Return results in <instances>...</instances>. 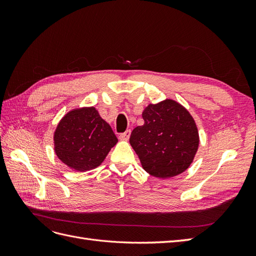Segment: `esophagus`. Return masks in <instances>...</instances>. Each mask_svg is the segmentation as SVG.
Returning a JSON list of instances; mask_svg holds the SVG:
<instances>
[{"mask_svg": "<svg viewBox=\"0 0 256 256\" xmlns=\"http://www.w3.org/2000/svg\"><path fill=\"white\" fill-rule=\"evenodd\" d=\"M130 134H131V131L130 130L125 131V132H124V134H120V140H122V141H128L129 138H130Z\"/></svg>", "mask_w": 256, "mask_h": 256, "instance_id": "34e87169", "label": "esophagus"}]
</instances>
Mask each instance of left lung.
<instances>
[{"mask_svg": "<svg viewBox=\"0 0 256 256\" xmlns=\"http://www.w3.org/2000/svg\"><path fill=\"white\" fill-rule=\"evenodd\" d=\"M142 118L144 125L136 127L129 140L142 168L161 180L184 172L194 160L200 144L198 126L190 112L176 100L166 98L150 104Z\"/></svg>", "mask_w": 256, "mask_h": 256, "instance_id": "8db88e82", "label": "left lung"}]
</instances>
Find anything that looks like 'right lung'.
Here are the masks:
<instances>
[{
    "instance_id": "1",
    "label": "right lung",
    "mask_w": 256,
    "mask_h": 256,
    "mask_svg": "<svg viewBox=\"0 0 256 256\" xmlns=\"http://www.w3.org/2000/svg\"><path fill=\"white\" fill-rule=\"evenodd\" d=\"M118 142L111 126L95 106L76 108L67 112L53 134L58 158L78 172L99 166Z\"/></svg>"
}]
</instances>
